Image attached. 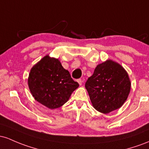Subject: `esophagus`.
I'll use <instances>...</instances> for the list:
<instances>
[{
	"label": "esophagus",
	"mask_w": 149,
	"mask_h": 149,
	"mask_svg": "<svg viewBox=\"0 0 149 149\" xmlns=\"http://www.w3.org/2000/svg\"><path fill=\"white\" fill-rule=\"evenodd\" d=\"M77 82L79 83V85H81V84H82L83 80H82V79H77Z\"/></svg>",
	"instance_id": "esophagus-1"
}]
</instances>
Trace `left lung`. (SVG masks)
Returning <instances> with one entry per match:
<instances>
[{
  "label": "left lung",
  "instance_id": "left-lung-1",
  "mask_svg": "<svg viewBox=\"0 0 149 149\" xmlns=\"http://www.w3.org/2000/svg\"><path fill=\"white\" fill-rule=\"evenodd\" d=\"M85 87L93 108L107 114L124 104L130 93L131 82L123 67L108 60L96 66Z\"/></svg>",
  "mask_w": 149,
  "mask_h": 149
}]
</instances>
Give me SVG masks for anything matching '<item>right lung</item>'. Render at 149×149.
I'll return each instance as SVG.
<instances>
[{"label": "right lung", "mask_w": 149, "mask_h": 149, "mask_svg": "<svg viewBox=\"0 0 149 149\" xmlns=\"http://www.w3.org/2000/svg\"><path fill=\"white\" fill-rule=\"evenodd\" d=\"M28 86L36 101L55 109L69 100L79 84L72 79L59 60L46 56L30 70Z\"/></svg>", "instance_id": "obj_1"}]
</instances>
